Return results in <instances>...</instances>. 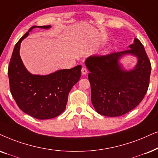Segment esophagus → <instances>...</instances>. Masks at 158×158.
<instances>
[{
    "mask_svg": "<svg viewBox=\"0 0 158 158\" xmlns=\"http://www.w3.org/2000/svg\"><path fill=\"white\" fill-rule=\"evenodd\" d=\"M81 73H82V74H83V75H86L87 73H88V69H87L86 67H82Z\"/></svg>",
    "mask_w": 158,
    "mask_h": 158,
    "instance_id": "34e87169",
    "label": "esophagus"
}]
</instances>
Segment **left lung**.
Listing matches in <instances>:
<instances>
[{
    "mask_svg": "<svg viewBox=\"0 0 158 158\" xmlns=\"http://www.w3.org/2000/svg\"><path fill=\"white\" fill-rule=\"evenodd\" d=\"M130 49L104 56H91L85 61L89 69L91 102L98 113L118 117L134 109L144 99L149 87L150 61L140 40L134 39ZM131 54L137 58L134 69L126 71L119 60Z\"/></svg>",
    "mask_w": 158,
    "mask_h": 158,
    "instance_id": "left-lung-1",
    "label": "left lung"
}]
</instances>
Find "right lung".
<instances>
[{
	"label": "right lung",
	"instance_id": "add662e5",
	"mask_svg": "<svg viewBox=\"0 0 158 158\" xmlns=\"http://www.w3.org/2000/svg\"><path fill=\"white\" fill-rule=\"evenodd\" d=\"M51 27H30L15 45L8 69L10 91L16 104L24 113L38 120L51 119L62 113L69 91L81 77V65L46 75H32L24 67L19 54L22 41L34 28Z\"/></svg>",
	"mask_w": 158,
	"mask_h": 158
}]
</instances>
